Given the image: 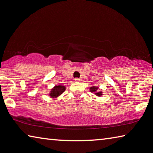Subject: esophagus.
I'll use <instances>...</instances> for the list:
<instances>
[{"instance_id":"34e87169","label":"esophagus","mask_w":153,"mask_h":153,"mask_svg":"<svg viewBox=\"0 0 153 153\" xmlns=\"http://www.w3.org/2000/svg\"><path fill=\"white\" fill-rule=\"evenodd\" d=\"M80 79H79V78H76V79H75V80H76V81H80Z\"/></svg>"}]
</instances>
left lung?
<instances>
[{
  "instance_id": "obj_1",
  "label": "left lung",
  "mask_w": 153,
  "mask_h": 153,
  "mask_svg": "<svg viewBox=\"0 0 153 153\" xmlns=\"http://www.w3.org/2000/svg\"><path fill=\"white\" fill-rule=\"evenodd\" d=\"M98 88H99L97 87V86H93V87H91L90 91H91V93H96L97 91L98 90ZM95 94H96L97 96H99V97L101 96V95H102L101 92H99V93H95Z\"/></svg>"
}]
</instances>
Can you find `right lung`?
I'll return each instance as SVG.
<instances>
[{"label":"right lung","mask_w":153,"mask_h":153,"mask_svg":"<svg viewBox=\"0 0 153 153\" xmlns=\"http://www.w3.org/2000/svg\"><path fill=\"white\" fill-rule=\"evenodd\" d=\"M65 91V86H62V85H59V86H55L51 91L50 95L51 97L55 98L57 97L59 95L61 94L63 92Z\"/></svg>","instance_id":"obj_1"}]
</instances>
